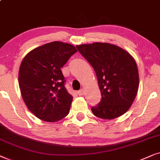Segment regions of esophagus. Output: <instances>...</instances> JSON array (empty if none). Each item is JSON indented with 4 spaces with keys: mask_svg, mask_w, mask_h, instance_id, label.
Returning a JSON list of instances; mask_svg holds the SVG:
<instances>
[{
    "mask_svg": "<svg viewBox=\"0 0 160 160\" xmlns=\"http://www.w3.org/2000/svg\"><path fill=\"white\" fill-rule=\"evenodd\" d=\"M78 93L79 96H83L85 94V90L84 89H81V90H80L78 91Z\"/></svg>",
    "mask_w": 160,
    "mask_h": 160,
    "instance_id": "1",
    "label": "esophagus"
}]
</instances>
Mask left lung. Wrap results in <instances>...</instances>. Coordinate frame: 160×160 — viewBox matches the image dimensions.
Returning <instances> with one entry per match:
<instances>
[{"instance_id":"left-lung-1","label":"left lung","mask_w":160,"mask_h":160,"mask_svg":"<svg viewBox=\"0 0 160 160\" xmlns=\"http://www.w3.org/2000/svg\"><path fill=\"white\" fill-rule=\"evenodd\" d=\"M97 74L102 99L91 108L94 116L110 120L124 114L132 105L139 87L138 66L120 47L95 42L77 45Z\"/></svg>"}]
</instances>
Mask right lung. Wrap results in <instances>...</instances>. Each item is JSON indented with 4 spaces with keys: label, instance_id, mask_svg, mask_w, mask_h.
I'll return each instance as SVG.
<instances>
[{
    "label": "right lung",
    "instance_id": "right-lung-1",
    "mask_svg": "<svg viewBox=\"0 0 160 160\" xmlns=\"http://www.w3.org/2000/svg\"><path fill=\"white\" fill-rule=\"evenodd\" d=\"M77 52L72 44L52 42L32 50L19 70V86L25 104L38 118L55 122L69 114L73 97L65 88L61 72Z\"/></svg>",
    "mask_w": 160,
    "mask_h": 160
}]
</instances>
